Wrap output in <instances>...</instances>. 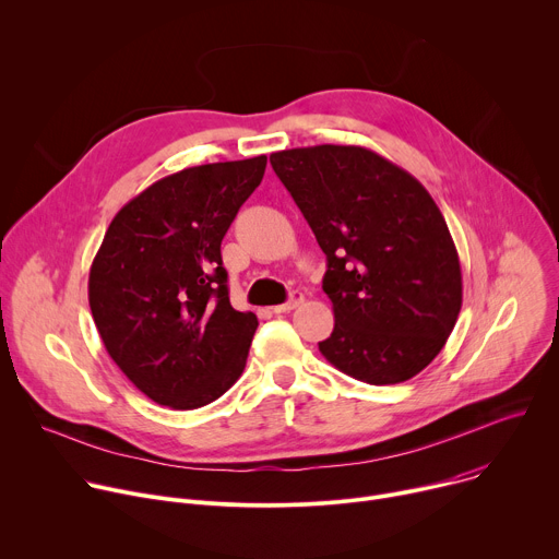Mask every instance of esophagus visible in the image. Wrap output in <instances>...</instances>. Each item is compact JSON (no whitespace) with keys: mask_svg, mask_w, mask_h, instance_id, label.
I'll return each instance as SVG.
<instances>
[{"mask_svg":"<svg viewBox=\"0 0 559 559\" xmlns=\"http://www.w3.org/2000/svg\"><path fill=\"white\" fill-rule=\"evenodd\" d=\"M302 300H305V296H302L300 292H292V298H289L287 302H283V305H276V307H272V309H274V313H287V311L296 309V307H298Z\"/></svg>","mask_w":559,"mask_h":559,"instance_id":"1","label":"esophagus"}]
</instances>
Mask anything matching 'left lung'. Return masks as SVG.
Wrapping results in <instances>:
<instances>
[{
	"label": "left lung",
	"mask_w": 559,
	"mask_h": 559,
	"mask_svg": "<svg viewBox=\"0 0 559 559\" xmlns=\"http://www.w3.org/2000/svg\"><path fill=\"white\" fill-rule=\"evenodd\" d=\"M270 164L328 257L336 323L318 349L369 384L420 373L462 307L457 250L431 194L360 145L281 150Z\"/></svg>",
	"instance_id": "8db88e82"
}]
</instances>
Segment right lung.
<instances>
[{
    "label": "right lung",
    "instance_id": "right-lung-1",
    "mask_svg": "<svg viewBox=\"0 0 559 559\" xmlns=\"http://www.w3.org/2000/svg\"><path fill=\"white\" fill-rule=\"evenodd\" d=\"M267 156L186 168L112 218L88 300L106 352L150 401L197 409L246 369L257 313L227 296L221 241L263 181Z\"/></svg>",
    "mask_w": 559,
    "mask_h": 559
}]
</instances>
